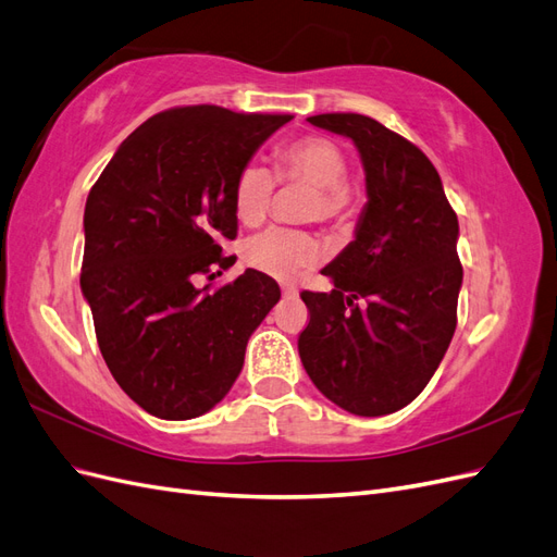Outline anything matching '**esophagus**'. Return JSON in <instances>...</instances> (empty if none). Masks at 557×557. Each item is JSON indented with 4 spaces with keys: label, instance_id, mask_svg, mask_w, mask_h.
<instances>
[{
    "label": "esophagus",
    "instance_id": "obj_1",
    "mask_svg": "<svg viewBox=\"0 0 557 557\" xmlns=\"http://www.w3.org/2000/svg\"><path fill=\"white\" fill-rule=\"evenodd\" d=\"M280 289H282V294H284V296H287V298H294V296L298 294V289L294 287V284H292V282H282V284H280Z\"/></svg>",
    "mask_w": 557,
    "mask_h": 557
}]
</instances>
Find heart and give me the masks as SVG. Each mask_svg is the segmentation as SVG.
<instances>
[{
    "instance_id": "b5f03b06",
    "label": "heart",
    "mask_w": 557,
    "mask_h": 557,
    "mask_svg": "<svg viewBox=\"0 0 557 557\" xmlns=\"http://www.w3.org/2000/svg\"><path fill=\"white\" fill-rule=\"evenodd\" d=\"M347 158L336 141L324 135L296 137L277 149V180L312 186L306 214L326 224H345L352 214L347 188ZM275 174L259 163H247L235 177L233 210L245 226L265 221L275 196ZM245 263L275 277H292L320 257V243L308 231L268 228L251 235L243 247Z\"/></svg>"
}]
</instances>
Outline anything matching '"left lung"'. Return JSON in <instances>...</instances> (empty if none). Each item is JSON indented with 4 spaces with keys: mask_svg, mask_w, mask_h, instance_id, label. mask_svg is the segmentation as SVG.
<instances>
[{
    "mask_svg": "<svg viewBox=\"0 0 557 557\" xmlns=\"http://www.w3.org/2000/svg\"><path fill=\"white\" fill-rule=\"evenodd\" d=\"M308 121L355 141L369 202L355 240L322 270L333 289L300 294L310 322L298 355L329 401L387 416L426 387L453 341L462 287L457 214L432 161L399 133L361 114Z\"/></svg>",
    "mask_w": 557,
    "mask_h": 557,
    "instance_id": "1",
    "label": "left lung"
}]
</instances>
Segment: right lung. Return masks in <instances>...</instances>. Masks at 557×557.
I'll use <instances>...</instances> for the list:
<instances>
[{
	"mask_svg": "<svg viewBox=\"0 0 557 557\" xmlns=\"http://www.w3.org/2000/svg\"><path fill=\"white\" fill-rule=\"evenodd\" d=\"M294 116L172 107L128 135L84 212L82 292L121 389L161 420L214 408L245 363L247 341L280 300L273 277L235 263V177Z\"/></svg>",
	"mask_w": 557,
	"mask_h": 557,
	"instance_id": "right-lung-1",
	"label": "right lung"
}]
</instances>
